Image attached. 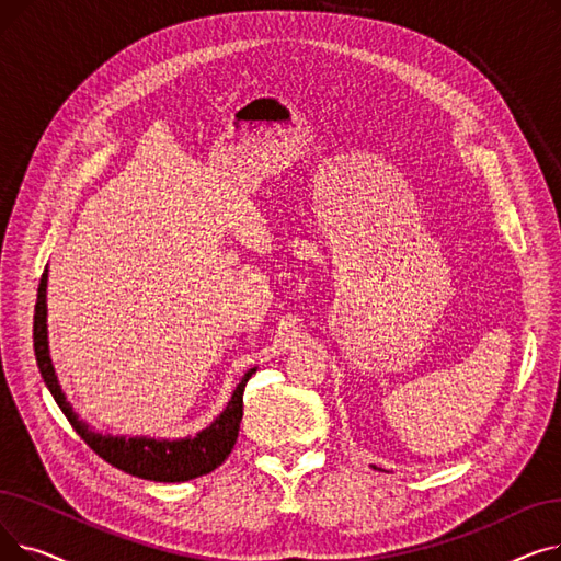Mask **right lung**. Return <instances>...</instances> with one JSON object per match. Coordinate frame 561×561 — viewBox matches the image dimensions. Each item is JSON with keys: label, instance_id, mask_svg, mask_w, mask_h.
I'll return each instance as SVG.
<instances>
[{"label": "right lung", "instance_id": "right-lung-1", "mask_svg": "<svg viewBox=\"0 0 561 561\" xmlns=\"http://www.w3.org/2000/svg\"><path fill=\"white\" fill-rule=\"evenodd\" d=\"M34 350L43 381L54 396L56 404L61 407L70 425L75 427V432L111 466L125 470V473L134 478L152 482H186L211 473L214 468H218L229 457L236 438H239V427L243 419V391L248 379L256 373V368H250L243 375L241 385L236 387L222 414L197 436L176 440L147 436H104L79 421L56 379L47 343V268L38 284V300L34 311Z\"/></svg>", "mask_w": 561, "mask_h": 561}]
</instances>
